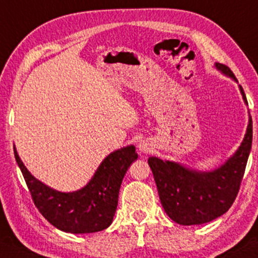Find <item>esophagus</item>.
Masks as SVG:
<instances>
[{
    "label": "esophagus",
    "mask_w": 258,
    "mask_h": 258,
    "mask_svg": "<svg viewBox=\"0 0 258 258\" xmlns=\"http://www.w3.org/2000/svg\"><path fill=\"white\" fill-rule=\"evenodd\" d=\"M138 151L141 153H144V154H146V153H149L152 151L151 143L147 142V141H142V142L138 143Z\"/></svg>",
    "instance_id": "34e87169"
}]
</instances>
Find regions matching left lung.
<instances>
[{
    "label": "left lung",
    "instance_id": "obj_1",
    "mask_svg": "<svg viewBox=\"0 0 258 258\" xmlns=\"http://www.w3.org/2000/svg\"><path fill=\"white\" fill-rule=\"evenodd\" d=\"M217 70L236 81L228 66L216 63ZM237 82V81H236ZM247 104L245 92L239 86ZM252 144V118L237 151L219 168L197 171L179 163L151 157L148 164L157 183L161 206L170 219L181 225H197L212 222L231 207L239 192Z\"/></svg>",
    "mask_w": 258,
    "mask_h": 258
}]
</instances>
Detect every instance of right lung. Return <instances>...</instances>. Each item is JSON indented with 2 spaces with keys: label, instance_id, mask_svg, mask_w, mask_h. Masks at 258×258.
<instances>
[{
  "label": "right lung",
  "instance_id": "add662e5",
  "mask_svg": "<svg viewBox=\"0 0 258 258\" xmlns=\"http://www.w3.org/2000/svg\"><path fill=\"white\" fill-rule=\"evenodd\" d=\"M14 157L29 188L34 205L55 228L71 234L97 233L112 223L121 182L138 158L135 146L110 153L89 182L73 192H60L33 176L14 147Z\"/></svg>",
  "mask_w": 258,
  "mask_h": 258
}]
</instances>
